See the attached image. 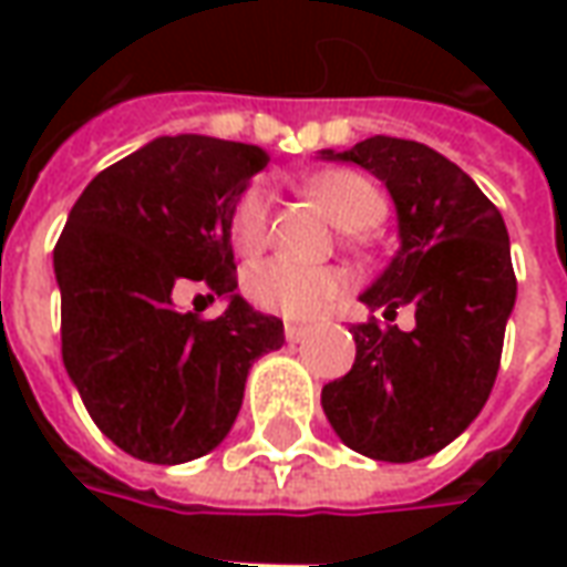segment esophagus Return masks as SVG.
I'll return each instance as SVG.
<instances>
[{"label":"esophagus","mask_w":567,"mask_h":567,"mask_svg":"<svg viewBox=\"0 0 567 567\" xmlns=\"http://www.w3.org/2000/svg\"><path fill=\"white\" fill-rule=\"evenodd\" d=\"M309 337V328H303V324H285V340L288 343H303Z\"/></svg>","instance_id":"obj_1"}]
</instances>
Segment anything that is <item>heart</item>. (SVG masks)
Segmentation results:
<instances>
[{"instance_id":"heart-1","label":"heart","mask_w":567,"mask_h":567,"mask_svg":"<svg viewBox=\"0 0 567 567\" xmlns=\"http://www.w3.org/2000/svg\"><path fill=\"white\" fill-rule=\"evenodd\" d=\"M309 194L319 199L343 230H368L385 215V194L377 182L355 169H331L309 182ZM270 187L264 182L239 194L230 212V243L239 255H255L270 236ZM248 300L264 312L285 319H316L340 300L343 276L331 267H303L295 260H260L243 279Z\"/></svg>"}]
</instances>
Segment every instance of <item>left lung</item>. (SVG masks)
Returning a JSON list of instances; mask_svg holds the SVG:
<instances>
[{"instance_id":"1","label":"left lung","mask_w":567,"mask_h":567,"mask_svg":"<svg viewBox=\"0 0 567 567\" xmlns=\"http://www.w3.org/2000/svg\"><path fill=\"white\" fill-rule=\"evenodd\" d=\"M385 182L398 206L401 251L361 295L370 309H416V328L352 324L355 364L321 389L324 416L349 450L377 462L434 455L488 401L516 300L511 239L495 203L422 142L373 136L321 151Z\"/></svg>"}]
</instances>
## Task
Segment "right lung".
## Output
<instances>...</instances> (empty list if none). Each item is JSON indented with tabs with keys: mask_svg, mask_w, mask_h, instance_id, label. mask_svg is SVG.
Segmentation results:
<instances>
[{
	"mask_svg": "<svg viewBox=\"0 0 567 567\" xmlns=\"http://www.w3.org/2000/svg\"><path fill=\"white\" fill-rule=\"evenodd\" d=\"M267 166L258 145L161 136L84 187L54 246L63 364L115 446L151 464L215 450L248 368L285 343L276 316L234 295L230 212ZM187 281L227 293L215 320L178 313Z\"/></svg>",
	"mask_w": 567,
	"mask_h": 567,
	"instance_id": "right-lung-1",
	"label": "right lung"
}]
</instances>
